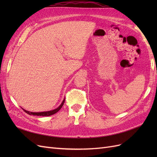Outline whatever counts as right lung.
<instances>
[{"instance_id":"right-lung-1","label":"right lung","mask_w":157,"mask_h":157,"mask_svg":"<svg viewBox=\"0 0 157 157\" xmlns=\"http://www.w3.org/2000/svg\"><path fill=\"white\" fill-rule=\"evenodd\" d=\"M64 102H65V99H63V101H62V103H61V105L59 106V107H58L57 109H54V110H52V111H46V112H40V113H33V112H29V111H27L26 110H25V109H23V110L26 113L29 114V115H36V116H42V117H44V116H50V115H54V114L56 113L58 111H59L61 108L62 107V106L64 104Z\"/></svg>"}]
</instances>
